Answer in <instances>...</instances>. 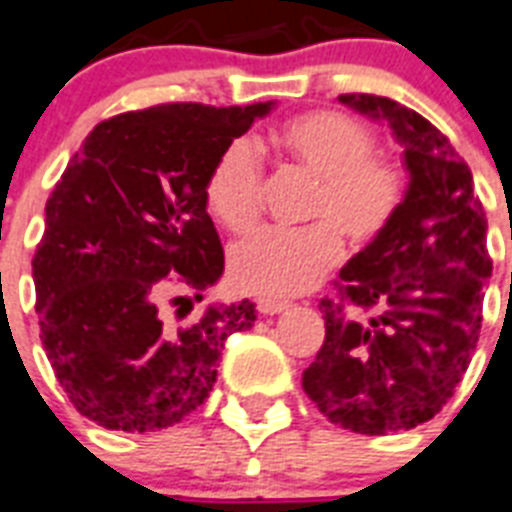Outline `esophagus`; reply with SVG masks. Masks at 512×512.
<instances>
[{
  "mask_svg": "<svg viewBox=\"0 0 512 512\" xmlns=\"http://www.w3.org/2000/svg\"><path fill=\"white\" fill-rule=\"evenodd\" d=\"M257 310L263 315H278L284 313V310H289V302H276V299H260L257 302Z\"/></svg>",
  "mask_w": 512,
  "mask_h": 512,
  "instance_id": "34e87169",
  "label": "esophagus"
}]
</instances>
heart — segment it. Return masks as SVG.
I'll return each mask as SVG.
<instances>
[{
  "label": "heart",
  "instance_id": "obj_1",
  "mask_svg": "<svg viewBox=\"0 0 512 512\" xmlns=\"http://www.w3.org/2000/svg\"><path fill=\"white\" fill-rule=\"evenodd\" d=\"M292 165L315 178L305 231H263L231 249V278L247 294L286 299L313 289L342 257V236L373 242L400 210L405 173L373 152V134L347 112L297 115L276 134ZM207 210L234 234H247L263 213V162L255 141H228L205 181Z\"/></svg>",
  "mask_w": 512,
  "mask_h": 512
}]
</instances>
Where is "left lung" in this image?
Returning <instances> with one entry per match:
<instances>
[{"instance_id": "1", "label": "left lung", "mask_w": 512, "mask_h": 512, "mask_svg": "<svg viewBox=\"0 0 512 512\" xmlns=\"http://www.w3.org/2000/svg\"><path fill=\"white\" fill-rule=\"evenodd\" d=\"M339 102L392 128L410 181L392 223L342 268L339 299H321L326 339L302 389L336 426L381 436L431 421L455 394L492 260L471 168L450 139L394 99Z\"/></svg>"}]
</instances>
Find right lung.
I'll return each instance as SVG.
<instances>
[{
  "mask_svg": "<svg viewBox=\"0 0 512 512\" xmlns=\"http://www.w3.org/2000/svg\"><path fill=\"white\" fill-rule=\"evenodd\" d=\"M273 102H173L102 120L47 199L33 255L41 344L89 421L147 434L210 397L223 342L255 323V305L191 313L223 273L205 181L228 141Z\"/></svg>",
  "mask_w": 512,
  "mask_h": 512,
  "instance_id": "add662e5",
  "label": "right lung"
}]
</instances>
